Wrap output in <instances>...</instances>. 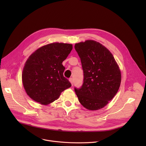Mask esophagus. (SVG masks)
<instances>
[{
	"instance_id": "34e87169",
	"label": "esophagus",
	"mask_w": 146,
	"mask_h": 146,
	"mask_svg": "<svg viewBox=\"0 0 146 146\" xmlns=\"http://www.w3.org/2000/svg\"><path fill=\"white\" fill-rule=\"evenodd\" d=\"M69 81L70 82V83H71V84H72V85L73 86V79L72 78H70V79H69Z\"/></svg>"
}]
</instances>
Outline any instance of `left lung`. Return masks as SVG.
<instances>
[{
	"label": "left lung",
	"mask_w": 146,
	"mask_h": 146,
	"mask_svg": "<svg viewBox=\"0 0 146 146\" xmlns=\"http://www.w3.org/2000/svg\"><path fill=\"white\" fill-rule=\"evenodd\" d=\"M74 48L83 70L82 86L74 88L76 95L85 108L100 110L108 104L119 88V68L111 52L98 42H80L75 44Z\"/></svg>",
	"instance_id": "obj_1"
}]
</instances>
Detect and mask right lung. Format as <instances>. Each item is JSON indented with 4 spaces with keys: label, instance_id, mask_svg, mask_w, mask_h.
Segmentation results:
<instances>
[{
    "label": "right lung",
    "instance_id": "right-lung-1",
    "mask_svg": "<svg viewBox=\"0 0 146 146\" xmlns=\"http://www.w3.org/2000/svg\"><path fill=\"white\" fill-rule=\"evenodd\" d=\"M72 48L70 44L54 42L42 46L29 57L22 79L27 95L34 101L48 105L71 87L63 76L65 67L62 63Z\"/></svg>",
    "mask_w": 146,
    "mask_h": 146
}]
</instances>
